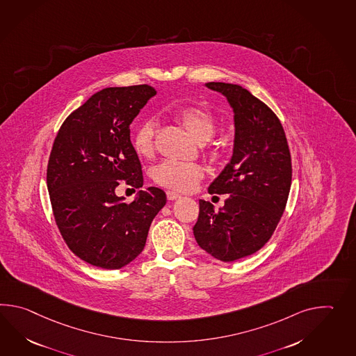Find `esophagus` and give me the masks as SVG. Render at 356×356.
<instances>
[{
    "label": "esophagus",
    "instance_id": "34e87169",
    "mask_svg": "<svg viewBox=\"0 0 356 356\" xmlns=\"http://www.w3.org/2000/svg\"><path fill=\"white\" fill-rule=\"evenodd\" d=\"M166 195L167 199H168V200H176V199L181 197V195H180V194H177L176 191H172V190H167Z\"/></svg>",
    "mask_w": 356,
    "mask_h": 356
}]
</instances>
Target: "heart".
<instances>
[{"instance_id":"obj_1","label":"heart","mask_w":356,"mask_h":356,"mask_svg":"<svg viewBox=\"0 0 356 356\" xmlns=\"http://www.w3.org/2000/svg\"><path fill=\"white\" fill-rule=\"evenodd\" d=\"M182 127L199 144L211 140L217 130V122L211 111L200 106H188L177 112ZM156 120L145 119L135 129L133 145L136 153L150 157L156 148ZM204 177V168L197 163L165 161L153 168V179L159 185L176 191H191Z\"/></svg>"}]
</instances>
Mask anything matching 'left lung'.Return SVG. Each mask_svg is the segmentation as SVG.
Returning <instances> with one entry per match:
<instances>
[{"label": "left lung", "instance_id": "left-lung-1", "mask_svg": "<svg viewBox=\"0 0 356 356\" xmlns=\"http://www.w3.org/2000/svg\"><path fill=\"white\" fill-rule=\"evenodd\" d=\"M234 110L235 139L229 163L209 194H229L225 206L199 200L193 227L197 245L216 259L234 261L258 252L273 235L291 188V156L275 112L245 88L207 83Z\"/></svg>", "mask_w": 356, "mask_h": 356}]
</instances>
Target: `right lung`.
I'll list each match as a JSON object with an SVG mask.
<instances>
[{"mask_svg":"<svg viewBox=\"0 0 356 356\" xmlns=\"http://www.w3.org/2000/svg\"><path fill=\"white\" fill-rule=\"evenodd\" d=\"M156 89L147 84L106 88L63 121L47 166L56 225L80 259L119 269L142 253L150 223L166 204L163 190H139L127 204L116 195L120 181L140 189V161L130 124Z\"/></svg>","mask_w":356,"mask_h":356,"instance_id":"1","label":"right lung"}]
</instances>
